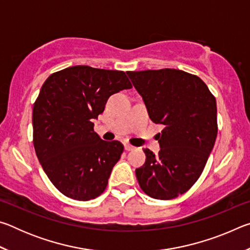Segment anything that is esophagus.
<instances>
[{"instance_id":"34e87169","label":"esophagus","mask_w":250,"mask_h":250,"mask_svg":"<svg viewBox=\"0 0 250 250\" xmlns=\"http://www.w3.org/2000/svg\"><path fill=\"white\" fill-rule=\"evenodd\" d=\"M125 151H132L134 149V146L129 145V143H125Z\"/></svg>"}]
</instances>
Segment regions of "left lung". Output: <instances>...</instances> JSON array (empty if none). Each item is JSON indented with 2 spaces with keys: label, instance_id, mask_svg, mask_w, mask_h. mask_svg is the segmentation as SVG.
<instances>
[{
  "label": "left lung",
  "instance_id": "8db88e82",
  "mask_svg": "<svg viewBox=\"0 0 250 250\" xmlns=\"http://www.w3.org/2000/svg\"><path fill=\"white\" fill-rule=\"evenodd\" d=\"M126 74L150 119L164 125L159 154L143 150L146 163L135 175L147 195L172 200L188 191L204 170L217 137L216 99L200 77L180 69Z\"/></svg>",
  "mask_w": 250,
  "mask_h": 250
}]
</instances>
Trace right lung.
Instances as JSON below:
<instances>
[{
  "label": "right lung",
  "instance_id": "right-lung-1",
  "mask_svg": "<svg viewBox=\"0 0 250 250\" xmlns=\"http://www.w3.org/2000/svg\"><path fill=\"white\" fill-rule=\"evenodd\" d=\"M132 88L120 70L73 66L46 79L33 108V143L46 175L59 192L77 201L98 197L124 152L104 141L94 122L108 98Z\"/></svg>",
  "mask_w": 250,
  "mask_h": 250
}]
</instances>
